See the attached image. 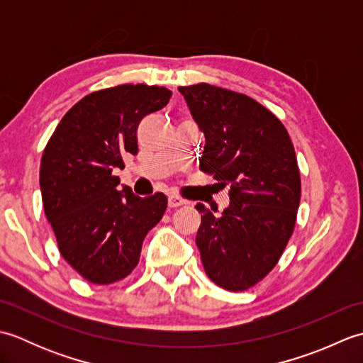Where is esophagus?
<instances>
[{"label": "esophagus", "mask_w": 363, "mask_h": 363, "mask_svg": "<svg viewBox=\"0 0 363 363\" xmlns=\"http://www.w3.org/2000/svg\"><path fill=\"white\" fill-rule=\"evenodd\" d=\"M184 204H186V201H184L182 198H177L174 195H169L168 196V207H172V209H174V207L184 206Z\"/></svg>", "instance_id": "obj_1"}]
</instances>
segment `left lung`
Returning <instances> with one entry per match:
<instances>
[{"instance_id": "obj_1", "label": "left lung", "mask_w": 363, "mask_h": 363, "mask_svg": "<svg viewBox=\"0 0 363 363\" xmlns=\"http://www.w3.org/2000/svg\"><path fill=\"white\" fill-rule=\"evenodd\" d=\"M179 91L204 134L199 169L229 187L230 203L220 215L196 204L206 274L225 290H248L274 268L295 228V148L281 120L256 99L204 82Z\"/></svg>"}]
</instances>
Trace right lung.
I'll list each match as a JSON object with an SVG mask.
<instances>
[{
    "label": "right lung",
    "instance_id": "obj_1",
    "mask_svg": "<svg viewBox=\"0 0 363 363\" xmlns=\"http://www.w3.org/2000/svg\"><path fill=\"white\" fill-rule=\"evenodd\" d=\"M172 90L146 84L98 90L60 120L45 146L40 190L62 257L91 284L125 279L137 267L146 234L167 211V196L118 190L115 168L135 156L137 128L160 111Z\"/></svg>",
    "mask_w": 363,
    "mask_h": 363
}]
</instances>
